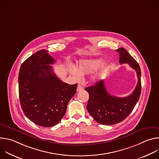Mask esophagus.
Segmentation results:
<instances>
[{
	"label": "esophagus",
	"mask_w": 159,
	"mask_h": 159,
	"mask_svg": "<svg viewBox=\"0 0 159 159\" xmlns=\"http://www.w3.org/2000/svg\"><path fill=\"white\" fill-rule=\"evenodd\" d=\"M84 89V87L80 85H78L77 86V92H80V91H82V90Z\"/></svg>",
	"instance_id": "34e87169"
}]
</instances>
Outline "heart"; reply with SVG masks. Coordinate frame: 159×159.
<instances>
[{
	"label": "heart",
	"instance_id": "b5f03b06",
	"mask_svg": "<svg viewBox=\"0 0 159 159\" xmlns=\"http://www.w3.org/2000/svg\"><path fill=\"white\" fill-rule=\"evenodd\" d=\"M103 63L104 60L102 58L82 60L79 61L77 66V70L73 69L71 72L75 77L80 78V75L89 74L95 72L102 65ZM110 68L109 63L104 64L93 77V80L94 81H98L105 78L110 70Z\"/></svg>",
	"mask_w": 159,
	"mask_h": 159
}]
</instances>
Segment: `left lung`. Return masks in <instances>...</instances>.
Instances as JSON below:
<instances>
[{"instance_id": "1", "label": "left lung", "mask_w": 159, "mask_h": 159, "mask_svg": "<svg viewBox=\"0 0 159 159\" xmlns=\"http://www.w3.org/2000/svg\"><path fill=\"white\" fill-rule=\"evenodd\" d=\"M120 54V63H128L137 72L138 83L133 93L128 96L118 98L109 94L104 80L85 89L89 93V99L87 109L98 123L112 125L123 121L133 111L141 94V70L136 61L123 48L116 50Z\"/></svg>"}]
</instances>
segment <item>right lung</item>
<instances>
[{
  "instance_id": "1",
  "label": "right lung",
  "mask_w": 159,
  "mask_h": 159,
  "mask_svg": "<svg viewBox=\"0 0 159 159\" xmlns=\"http://www.w3.org/2000/svg\"><path fill=\"white\" fill-rule=\"evenodd\" d=\"M55 62L47 51L41 50L27 58L19 70L22 109L29 120L42 127H52L61 121L77 92V84L63 82L54 74L50 65Z\"/></svg>"
}]
</instances>
